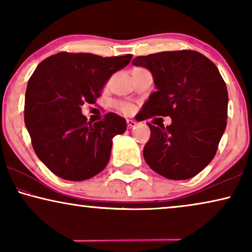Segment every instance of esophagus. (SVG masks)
<instances>
[{"instance_id": "34e87169", "label": "esophagus", "mask_w": 252, "mask_h": 252, "mask_svg": "<svg viewBox=\"0 0 252 252\" xmlns=\"http://www.w3.org/2000/svg\"><path fill=\"white\" fill-rule=\"evenodd\" d=\"M126 123H127V126H128V128H133V127L136 126V122H135V120L127 119Z\"/></svg>"}]
</instances>
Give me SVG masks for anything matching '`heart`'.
<instances>
[{"label": "heart", "instance_id": "1", "mask_svg": "<svg viewBox=\"0 0 252 252\" xmlns=\"http://www.w3.org/2000/svg\"><path fill=\"white\" fill-rule=\"evenodd\" d=\"M119 106H120V109H122L124 112L128 113L130 111V105L127 104V103H120Z\"/></svg>", "mask_w": 252, "mask_h": 252}]
</instances>
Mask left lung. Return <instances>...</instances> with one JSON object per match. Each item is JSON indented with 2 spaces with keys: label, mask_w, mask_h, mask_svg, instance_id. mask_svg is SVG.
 <instances>
[{
  "label": "left lung",
  "mask_w": 252,
  "mask_h": 252,
  "mask_svg": "<svg viewBox=\"0 0 252 252\" xmlns=\"http://www.w3.org/2000/svg\"><path fill=\"white\" fill-rule=\"evenodd\" d=\"M132 63L151 72L157 89L144 103L141 119H172L166 127L148 123L144 160L171 180L195 177L213 159L227 125L228 93L219 70L194 50L139 56Z\"/></svg>",
  "instance_id": "8db88e82"
}]
</instances>
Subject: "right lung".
I'll return each instance as SVG.
<instances>
[{
	"label": "right lung",
	"instance_id": "1",
	"mask_svg": "<svg viewBox=\"0 0 252 252\" xmlns=\"http://www.w3.org/2000/svg\"><path fill=\"white\" fill-rule=\"evenodd\" d=\"M132 55L102 57L58 53L37 65L27 84L25 125L40 160L57 177L87 180L104 170L112 139L126 130V120L110 112L97 123L81 113L94 104L110 77Z\"/></svg>",
	"mask_w": 252,
	"mask_h": 252
}]
</instances>
